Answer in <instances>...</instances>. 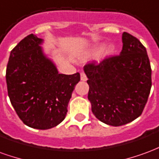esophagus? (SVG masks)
I'll return each instance as SVG.
<instances>
[{
	"instance_id": "34e87169",
	"label": "esophagus",
	"mask_w": 159,
	"mask_h": 159,
	"mask_svg": "<svg viewBox=\"0 0 159 159\" xmlns=\"http://www.w3.org/2000/svg\"><path fill=\"white\" fill-rule=\"evenodd\" d=\"M87 79H88V78H87L86 74L84 72L81 73V80H82V81H87Z\"/></svg>"
}]
</instances>
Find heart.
Segmentation results:
<instances>
[{"mask_svg":"<svg viewBox=\"0 0 159 159\" xmlns=\"http://www.w3.org/2000/svg\"><path fill=\"white\" fill-rule=\"evenodd\" d=\"M114 51H115V47L113 44H108L105 46L104 48H101V44H98L93 48V52H99L98 58L100 60L111 55Z\"/></svg>","mask_w":159,"mask_h":159,"instance_id":"heart-1","label":"heart"}]
</instances>
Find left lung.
<instances>
[{
    "label": "left lung",
    "instance_id": "obj_1",
    "mask_svg": "<svg viewBox=\"0 0 159 159\" xmlns=\"http://www.w3.org/2000/svg\"><path fill=\"white\" fill-rule=\"evenodd\" d=\"M119 55L84 66L89 86L88 99L93 115L102 123L121 126L140 117L152 87V69L147 49L123 32Z\"/></svg>",
    "mask_w": 159,
    "mask_h": 159
}]
</instances>
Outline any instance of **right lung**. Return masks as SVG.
<instances>
[{
	"label": "right lung",
	"instance_id": "add662e5",
	"mask_svg": "<svg viewBox=\"0 0 159 159\" xmlns=\"http://www.w3.org/2000/svg\"><path fill=\"white\" fill-rule=\"evenodd\" d=\"M42 42L30 34L19 42L10 53L6 80L11 104L23 123L48 129L65 119L80 74H59L42 51Z\"/></svg>",
	"mask_w": 159,
	"mask_h": 159
}]
</instances>
